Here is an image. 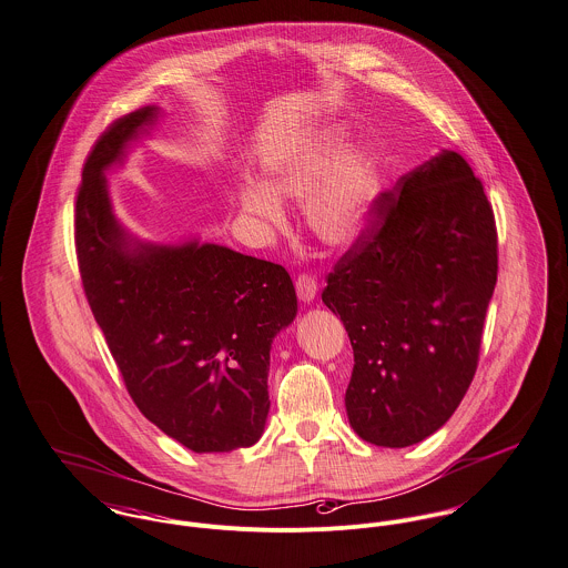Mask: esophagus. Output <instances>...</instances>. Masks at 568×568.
I'll list each match as a JSON object with an SVG mask.
<instances>
[{
	"label": "esophagus",
	"mask_w": 568,
	"mask_h": 568,
	"mask_svg": "<svg viewBox=\"0 0 568 568\" xmlns=\"http://www.w3.org/2000/svg\"><path fill=\"white\" fill-rule=\"evenodd\" d=\"M296 294H298V298L303 303H312L316 298V294H318L316 278L310 276V274H298V278H296Z\"/></svg>",
	"instance_id": "34e87169"
}]
</instances>
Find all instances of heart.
Here are the masks:
<instances>
[{"instance_id":"1","label":"heart","mask_w":568,"mask_h":568,"mask_svg":"<svg viewBox=\"0 0 568 568\" xmlns=\"http://www.w3.org/2000/svg\"><path fill=\"white\" fill-rule=\"evenodd\" d=\"M383 176L376 154L367 148L347 150V132L327 125L298 150L276 161L265 183H243L236 201L243 214L267 225H283L278 199L307 201V225L329 247H352L374 221Z\"/></svg>"}]
</instances>
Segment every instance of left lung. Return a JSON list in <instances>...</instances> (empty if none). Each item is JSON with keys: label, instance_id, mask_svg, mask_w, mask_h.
Returning <instances> with one entry per match:
<instances>
[{"label": "left lung", "instance_id": "1", "mask_svg": "<svg viewBox=\"0 0 568 568\" xmlns=\"http://www.w3.org/2000/svg\"><path fill=\"white\" fill-rule=\"evenodd\" d=\"M496 281L494 210L458 152L381 194L323 290L354 347L345 407L363 440L400 449L452 418L478 367Z\"/></svg>", "mask_w": 568, "mask_h": 568}]
</instances>
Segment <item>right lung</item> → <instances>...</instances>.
Returning <instances> with one entry per match:
<instances>
[{
    "mask_svg": "<svg viewBox=\"0 0 568 568\" xmlns=\"http://www.w3.org/2000/svg\"><path fill=\"white\" fill-rule=\"evenodd\" d=\"M139 108L97 139L74 205L88 305L139 412L196 454L252 447L267 420L274 336L296 318L285 267L223 245H156L116 221L105 170L148 134Z\"/></svg>",
    "mask_w": 568,
    "mask_h": 568,
    "instance_id": "obj_1",
    "label": "right lung"
}]
</instances>
